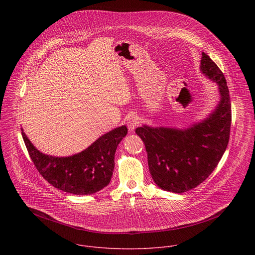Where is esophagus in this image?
<instances>
[{
  "label": "esophagus",
  "mask_w": 255,
  "mask_h": 255,
  "mask_svg": "<svg viewBox=\"0 0 255 255\" xmlns=\"http://www.w3.org/2000/svg\"><path fill=\"white\" fill-rule=\"evenodd\" d=\"M138 124H139V120L136 116L130 117L127 122V126H128V128L129 132H133L134 129L136 128V127L138 126Z\"/></svg>",
  "instance_id": "34e87169"
}]
</instances>
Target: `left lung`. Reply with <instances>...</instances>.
Returning a JSON list of instances; mask_svg holds the SVG:
<instances>
[{
    "label": "left lung",
    "mask_w": 255,
    "mask_h": 255,
    "mask_svg": "<svg viewBox=\"0 0 255 255\" xmlns=\"http://www.w3.org/2000/svg\"><path fill=\"white\" fill-rule=\"evenodd\" d=\"M199 69L218 85L220 101L215 109L188 128L143 125L135 129L144 142L153 181L174 193L185 192L204 182L217 167L229 143L232 110L226 78L205 53Z\"/></svg>",
    "instance_id": "8db88e82"
}]
</instances>
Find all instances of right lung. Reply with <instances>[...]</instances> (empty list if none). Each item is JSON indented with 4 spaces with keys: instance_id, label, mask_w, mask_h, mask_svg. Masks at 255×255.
<instances>
[{
    "instance_id": "1",
    "label": "right lung",
    "mask_w": 255,
    "mask_h": 255,
    "mask_svg": "<svg viewBox=\"0 0 255 255\" xmlns=\"http://www.w3.org/2000/svg\"><path fill=\"white\" fill-rule=\"evenodd\" d=\"M127 133L126 126L119 127L77 154L57 157L40 152L21 129L30 158L42 177L56 188L77 195L93 194L109 184L117 147Z\"/></svg>"
}]
</instances>
